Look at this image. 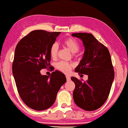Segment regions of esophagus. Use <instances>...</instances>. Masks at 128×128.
<instances>
[{
    "label": "esophagus",
    "instance_id": "esophagus-1",
    "mask_svg": "<svg viewBox=\"0 0 128 128\" xmlns=\"http://www.w3.org/2000/svg\"><path fill=\"white\" fill-rule=\"evenodd\" d=\"M66 80H67V81H69L70 80V77L69 76H66Z\"/></svg>",
    "mask_w": 128,
    "mask_h": 128
}]
</instances>
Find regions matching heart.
Segmentation results:
<instances>
[{"label":"heart","instance_id":"heart-1","mask_svg":"<svg viewBox=\"0 0 128 128\" xmlns=\"http://www.w3.org/2000/svg\"><path fill=\"white\" fill-rule=\"evenodd\" d=\"M63 44L67 47L69 50L73 53H76L80 48V46L78 42L76 39L73 38H68L64 40ZM58 52V46L56 43H54L51 46L50 50V54L52 58L55 59L56 58ZM56 68L60 71L64 73H68L73 68V65L68 62L60 61L56 64Z\"/></svg>","mask_w":128,"mask_h":128}]
</instances>
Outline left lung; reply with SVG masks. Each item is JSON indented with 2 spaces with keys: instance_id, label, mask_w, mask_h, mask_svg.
I'll return each instance as SVG.
<instances>
[{
  "instance_id": "obj_1",
  "label": "left lung",
  "mask_w": 128,
  "mask_h": 128,
  "mask_svg": "<svg viewBox=\"0 0 128 128\" xmlns=\"http://www.w3.org/2000/svg\"><path fill=\"white\" fill-rule=\"evenodd\" d=\"M72 35L80 38L85 47L84 55L75 72L88 76L84 82L71 77L75 84L74 101L84 110H97L108 98L114 78L110 52L90 33H76Z\"/></svg>"
}]
</instances>
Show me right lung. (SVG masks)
Listing matches in <instances>:
<instances>
[{"mask_svg":"<svg viewBox=\"0 0 128 128\" xmlns=\"http://www.w3.org/2000/svg\"><path fill=\"white\" fill-rule=\"evenodd\" d=\"M60 33L32 31L20 40L15 50L12 70L18 94L24 103L33 110L50 107L66 81L64 74L58 70L51 76L40 73L42 68L51 66L50 50Z\"/></svg>","mask_w":128,"mask_h":128,"instance_id":"1","label":"right lung"}]
</instances>
